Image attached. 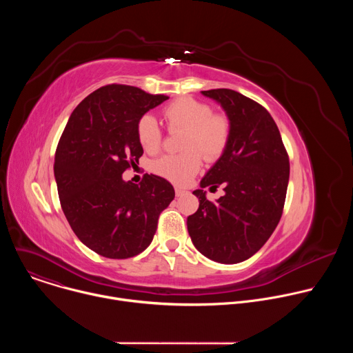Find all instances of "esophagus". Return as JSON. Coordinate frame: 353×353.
<instances>
[{
  "instance_id": "1",
  "label": "esophagus",
  "mask_w": 353,
  "mask_h": 353,
  "mask_svg": "<svg viewBox=\"0 0 353 353\" xmlns=\"http://www.w3.org/2000/svg\"><path fill=\"white\" fill-rule=\"evenodd\" d=\"M174 191H176V196H181L183 194L187 192V190H184V188H181V187H176Z\"/></svg>"
}]
</instances>
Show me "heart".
I'll use <instances>...</instances> for the list:
<instances>
[{"mask_svg":"<svg viewBox=\"0 0 353 353\" xmlns=\"http://www.w3.org/2000/svg\"><path fill=\"white\" fill-rule=\"evenodd\" d=\"M163 120L170 131H184L180 155H165L152 163V172L174 184L188 183L199 170L203 157L216 161L226 150L232 124L226 114L212 113L208 103L190 96L174 99L162 110ZM137 137L141 146L155 154L162 143V131L158 121L149 114L137 123Z\"/></svg>","mask_w":353,"mask_h":353,"instance_id":"1","label":"heart"}]
</instances>
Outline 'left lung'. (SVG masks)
<instances>
[{
  "label": "left lung",
  "mask_w": 353,
  "mask_h": 353,
  "mask_svg": "<svg viewBox=\"0 0 353 353\" xmlns=\"http://www.w3.org/2000/svg\"><path fill=\"white\" fill-rule=\"evenodd\" d=\"M201 93L223 108L232 134L223 155L192 192L199 207L187 218V229L201 254L236 264L254 256L279 223L289 157L274 119L260 103L232 89ZM219 185L225 195L211 203L202 188Z\"/></svg>",
  "instance_id": "obj_1"
}]
</instances>
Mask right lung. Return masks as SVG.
<instances>
[{
	"mask_svg": "<svg viewBox=\"0 0 353 353\" xmlns=\"http://www.w3.org/2000/svg\"><path fill=\"white\" fill-rule=\"evenodd\" d=\"M169 97L112 83L86 96L59 141L54 176L63 212L77 237L108 259L134 257L150 244L173 185L155 174L139 184L121 174L142 157L138 120Z\"/></svg>",
	"mask_w": 353,
	"mask_h": 353,
	"instance_id": "obj_1",
	"label": "right lung"
}]
</instances>
